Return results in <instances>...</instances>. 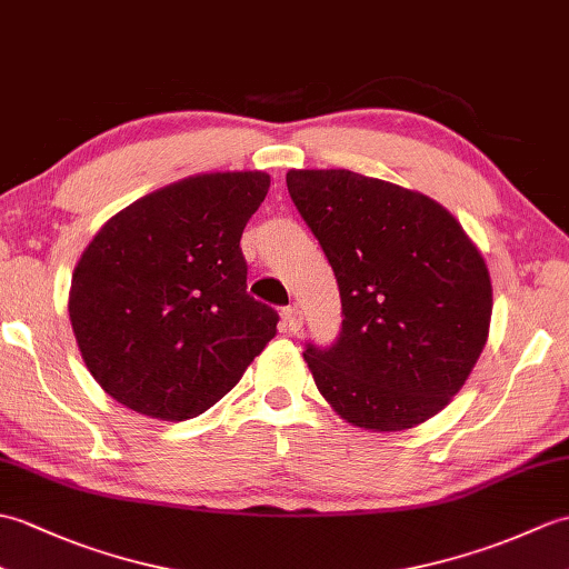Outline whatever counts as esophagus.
Segmentation results:
<instances>
[{
  "mask_svg": "<svg viewBox=\"0 0 569 569\" xmlns=\"http://www.w3.org/2000/svg\"><path fill=\"white\" fill-rule=\"evenodd\" d=\"M281 318H283L286 330L298 332L300 328H303V312L298 310V306H288V308H283V310H281Z\"/></svg>",
  "mask_w": 569,
  "mask_h": 569,
  "instance_id": "1",
  "label": "esophagus"
}]
</instances>
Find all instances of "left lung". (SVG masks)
Masks as SVG:
<instances>
[{"mask_svg":"<svg viewBox=\"0 0 569 569\" xmlns=\"http://www.w3.org/2000/svg\"><path fill=\"white\" fill-rule=\"evenodd\" d=\"M286 186L342 298L337 342L303 352L325 401L377 432L440 413L489 337L491 281L479 249L440 202L379 178L288 171Z\"/></svg>","mask_w":569,"mask_h":569,"instance_id":"left-lung-1","label":"left lung"}]
</instances>
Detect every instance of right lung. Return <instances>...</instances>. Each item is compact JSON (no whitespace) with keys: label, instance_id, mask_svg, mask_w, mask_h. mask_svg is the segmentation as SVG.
Here are the masks:
<instances>
[{"label":"right lung","instance_id":"right-lung-1","mask_svg":"<svg viewBox=\"0 0 569 569\" xmlns=\"http://www.w3.org/2000/svg\"><path fill=\"white\" fill-rule=\"evenodd\" d=\"M271 178L202 173L107 220L76 266L68 312L84 367L114 401L188 420L232 391L278 312L247 293L239 239Z\"/></svg>","mask_w":569,"mask_h":569}]
</instances>
